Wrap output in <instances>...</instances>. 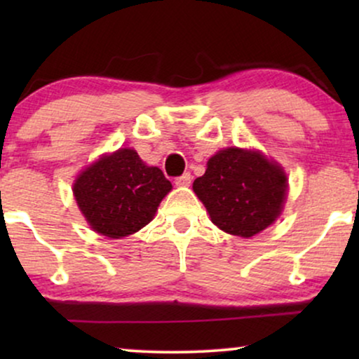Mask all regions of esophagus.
Here are the masks:
<instances>
[{
	"instance_id": "esophagus-1",
	"label": "esophagus",
	"mask_w": 359,
	"mask_h": 359,
	"mask_svg": "<svg viewBox=\"0 0 359 359\" xmlns=\"http://www.w3.org/2000/svg\"><path fill=\"white\" fill-rule=\"evenodd\" d=\"M191 180H193V176H191V173H184V175H181L180 178H176L175 184L180 186V188H184V186H189L191 184Z\"/></svg>"
}]
</instances>
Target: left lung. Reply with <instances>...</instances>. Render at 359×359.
<instances>
[{
	"label": "left lung",
	"mask_w": 359,
	"mask_h": 359,
	"mask_svg": "<svg viewBox=\"0 0 359 359\" xmlns=\"http://www.w3.org/2000/svg\"><path fill=\"white\" fill-rule=\"evenodd\" d=\"M193 189L220 230L250 238L279 217L287 196V176L258 150H219Z\"/></svg>",
	"instance_id": "8db88e82"
}]
</instances>
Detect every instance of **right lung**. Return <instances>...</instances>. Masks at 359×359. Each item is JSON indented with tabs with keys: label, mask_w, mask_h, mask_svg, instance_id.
<instances>
[{
	"label": "right lung",
	"mask_w": 359,
	"mask_h": 359,
	"mask_svg": "<svg viewBox=\"0 0 359 359\" xmlns=\"http://www.w3.org/2000/svg\"><path fill=\"white\" fill-rule=\"evenodd\" d=\"M171 191L163 171L140 160L134 149L102 155L73 183V196L95 232L122 238L151 222Z\"/></svg>",
	"instance_id": "right-lung-1"
}]
</instances>
